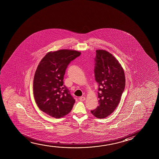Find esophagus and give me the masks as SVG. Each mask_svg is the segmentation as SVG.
<instances>
[{
    "mask_svg": "<svg viewBox=\"0 0 159 159\" xmlns=\"http://www.w3.org/2000/svg\"><path fill=\"white\" fill-rule=\"evenodd\" d=\"M79 99L81 101H84L85 100V97H80L79 98Z\"/></svg>",
    "mask_w": 159,
    "mask_h": 159,
    "instance_id": "1",
    "label": "esophagus"
}]
</instances>
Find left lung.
<instances>
[{
	"label": "left lung",
	"mask_w": 159,
	"mask_h": 159,
	"mask_svg": "<svg viewBox=\"0 0 159 159\" xmlns=\"http://www.w3.org/2000/svg\"><path fill=\"white\" fill-rule=\"evenodd\" d=\"M94 62L99 106L91 112L97 118L103 119L111 115L119 103L125 88V76L120 63L107 51L97 50Z\"/></svg>",
	"instance_id": "obj_1"
}]
</instances>
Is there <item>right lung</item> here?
<instances>
[{"instance_id": "right-lung-1", "label": "right lung", "mask_w": 159, "mask_h": 159, "mask_svg": "<svg viewBox=\"0 0 159 159\" xmlns=\"http://www.w3.org/2000/svg\"><path fill=\"white\" fill-rule=\"evenodd\" d=\"M80 54L66 49L51 51L38 66L33 85L34 97L39 108L50 116L63 117L72 109L75 101L63 85V79L68 66Z\"/></svg>"}]
</instances>
